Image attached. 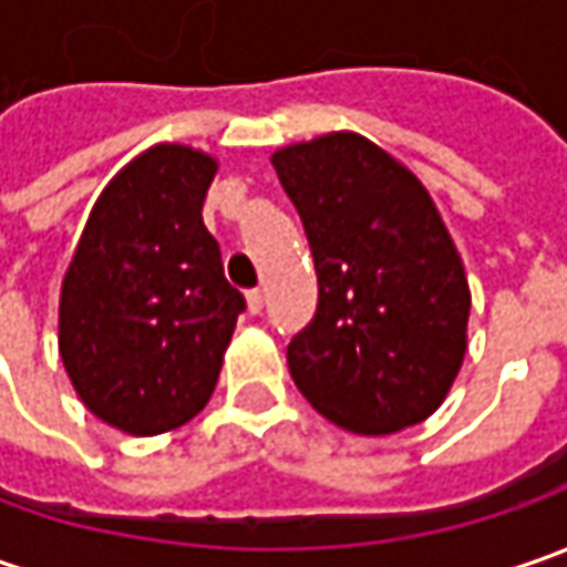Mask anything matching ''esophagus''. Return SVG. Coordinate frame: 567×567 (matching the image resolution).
<instances>
[{"label":"esophagus","instance_id":"esophagus-1","mask_svg":"<svg viewBox=\"0 0 567 567\" xmlns=\"http://www.w3.org/2000/svg\"><path fill=\"white\" fill-rule=\"evenodd\" d=\"M246 302H249L251 316H258V312L265 309V293H261V290H249V293H246Z\"/></svg>","mask_w":567,"mask_h":567}]
</instances>
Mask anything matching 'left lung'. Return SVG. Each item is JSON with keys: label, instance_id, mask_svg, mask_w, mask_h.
Listing matches in <instances>:
<instances>
[{"label": "left lung", "instance_id": "left-lung-1", "mask_svg": "<svg viewBox=\"0 0 567 567\" xmlns=\"http://www.w3.org/2000/svg\"><path fill=\"white\" fill-rule=\"evenodd\" d=\"M316 258L318 306L287 362L302 398L357 435L423 423L467 350L470 287L423 183L353 132L271 157Z\"/></svg>", "mask_w": 567, "mask_h": 567}]
</instances>
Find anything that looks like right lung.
<instances>
[{"label":"right lung","instance_id":"add662e5","mask_svg":"<svg viewBox=\"0 0 567 567\" xmlns=\"http://www.w3.org/2000/svg\"><path fill=\"white\" fill-rule=\"evenodd\" d=\"M217 164L157 144L103 188L59 299V353L84 406L132 435L188 423L220 375L246 296L202 220Z\"/></svg>","mask_w":567,"mask_h":567}]
</instances>
